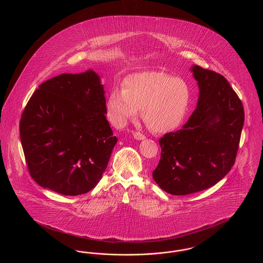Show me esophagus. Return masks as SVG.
Returning a JSON list of instances; mask_svg holds the SVG:
<instances>
[{
    "label": "esophagus",
    "mask_w": 263,
    "mask_h": 263,
    "mask_svg": "<svg viewBox=\"0 0 263 263\" xmlns=\"http://www.w3.org/2000/svg\"><path fill=\"white\" fill-rule=\"evenodd\" d=\"M133 136L135 139H137V140H144L146 136L145 135H143L142 133H140V132H135V133H133Z\"/></svg>",
    "instance_id": "1"
}]
</instances>
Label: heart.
<instances>
[{
	"instance_id": "obj_1",
	"label": "heart",
	"mask_w": 263,
	"mask_h": 263,
	"mask_svg": "<svg viewBox=\"0 0 263 263\" xmlns=\"http://www.w3.org/2000/svg\"><path fill=\"white\" fill-rule=\"evenodd\" d=\"M190 101V88L181 78L163 71H144L126 77L123 88L110 91L106 110L114 125H125L142 107V119L151 131L163 133L183 119Z\"/></svg>"
}]
</instances>
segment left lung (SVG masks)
<instances>
[{
    "label": "left lung",
    "instance_id": "left-lung-1",
    "mask_svg": "<svg viewBox=\"0 0 263 263\" xmlns=\"http://www.w3.org/2000/svg\"><path fill=\"white\" fill-rule=\"evenodd\" d=\"M199 86L196 109L176 132L159 140L153 178L165 192L186 195L211 187L234 165L245 122L242 102L224 76L193 66Z\"/></svg>",
    "mask_w": 263,
    "mask_h": 263
}]
</instances>
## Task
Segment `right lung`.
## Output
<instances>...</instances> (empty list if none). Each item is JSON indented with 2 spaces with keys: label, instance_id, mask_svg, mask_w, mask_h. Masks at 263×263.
<instances>
[{
  "label": "right lung",
  "instance_id": "obj_1",
  "mask_svg": "<svg viewBox=\"0 0 263 263\" xmlns=\"http://www.w3.org/2000/svg\"><path fill=\"white\" fill-rule=\"evenodd\" d=\"M105 113L103 86L92 70L42 83L20 121L22 146L33 180L69 196L96 187L117 143Z\"/></svg>",
  "mask_w": 263,
  "mask_h": 263
}]
</instances>
